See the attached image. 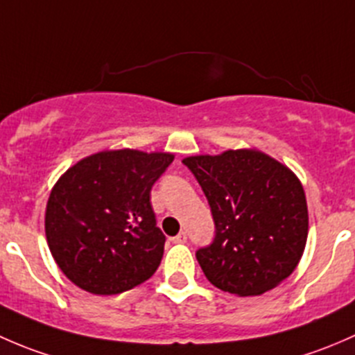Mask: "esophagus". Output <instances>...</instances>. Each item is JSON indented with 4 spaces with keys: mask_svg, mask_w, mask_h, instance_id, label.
<instances>
[{
    "mask_svg": "<svg viewBox=\"0 0 355 355\" xmlns=\"http://www.w3.org/2000/svg\"><path fill=\"white\" fill-rule=\"evenodd\" d=\"M173 243H176V244H182V243H186V241H188V234L186 232H179L176 237H173Z\"/></svg>",
    "mask_w": 355,
    "mask_h": 355,
    "instance_id": "1",
    "label": "esophagus"
}]
</instances>
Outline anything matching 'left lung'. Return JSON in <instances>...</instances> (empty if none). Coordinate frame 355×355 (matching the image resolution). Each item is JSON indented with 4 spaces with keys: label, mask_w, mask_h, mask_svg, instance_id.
<instances>
[{
    "label": "left lung",
    "mask_w": 355,
    "mask_h": 355,
    "mask_svg": "<svg viewBox=\"0 0 355 355\" xmlns=\"http://www.w3.org/2000/svg\"><path fill=\"white\" fill-rule=\"evenodd\" d=\"M210 205L215 236L196 251L205 277L224 292L258 295L286 280L308 239V205L294 173L257 150L182 160Z\"/></svg>",
    "instance_id": "obj_1"
}]
</instances>
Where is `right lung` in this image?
I'll return each instance as SVG.
<instances>
[{
    "label": "right lung",
    "mask_w": 355,
    "mask_h": 355,
    "mask_svg": "<svg viewBox=\"0 0 355 355\" xmlns=\"http://www.w3.org/2000/svg\"><path fill=\"white\" fill-rule=\"evenodd\" d=\"M171 153L98 152L68 169L46 208V237L61 272L92 294L140 286L159 268L166 236L157 227L152 186Z\"/></svg>",
    "instance_id": "add662e5"
}]
</instances>
